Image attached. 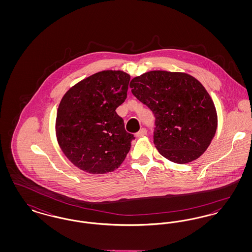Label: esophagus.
I'll return each mask as SVG.
<instances>
[{"label": "esophagus", "mask_w": 252, "mask_h": 252, "mask_svg": "<svg viewBox=\"0 0 252 252\" xmlns=\"http://www.w3.org/2000/svg\"><path fill=\"white\" fill-rule=\"evenodd\" d=\"M145 134H146V129H145V128H142L140 131L136 133V135H135V136H136L137 138H140V137H143V136H144Z\"/></svg>", "instance_id": "esophagus-1"}]
</instances>
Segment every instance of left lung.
<instances>
[{
  "mask_svg": "<svg viewBox=\"0 0 252 252\" xmlns=\"http://www.w3.org/2000/svg\"><path fill=\"white\" fill-rule=\"evenodd\" d=\"M129 86L156 117L154 144L161 156L184 164L203 154L216 135L217 112L196 78L185 72L150 71L134 77Z\"/></svg>",
  "mask_w": 252,
  "mask_h": 252,
  "instance_id": "left-lung-1",
  "label": "left lung"
}]
</instances>
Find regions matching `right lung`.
<instances>
[{"label":"right lung","mask_w":252,"mask_h":252,"mask_svg":"<svg viewBox=\"0 0 252 252\" xmlns=\"http://www.w3.org/2000/svg\"><path fill=\"white\" fill-rule=\"evenodd\" d=\"M130 75L106 70L79 81L60 101L56 136L74 166L100 175L113 172L125 160L134 136L116 113L127 96Z\"/></svg>","instance_id":"1"}]
</instances>
